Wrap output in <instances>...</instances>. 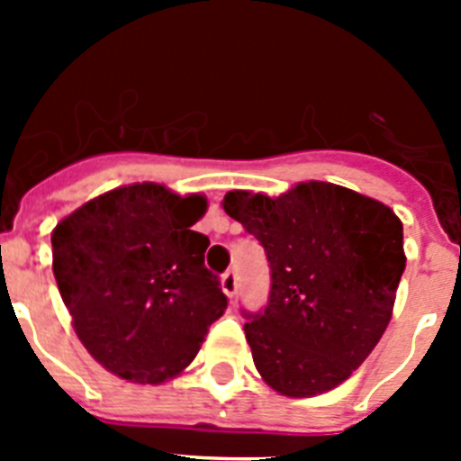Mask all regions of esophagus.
I'll return each mask as SVG.
<instances>
[{
  "label": "esophagus",
  "instance_id": "34e87169",
  "mask_svg": "<svg viewBox=\"0 0 461 461\" xmlns=\"http://www.w3.org/2000/svg\"><path fill=\"white\" fill-rule=\"evenodd\" d=\"M221 288L228 297L235 295V288H238V272L226 270L221 276Z\"/></svg>",
  "mask_w": 461,
  "mask_h": 461
}]
</instances>
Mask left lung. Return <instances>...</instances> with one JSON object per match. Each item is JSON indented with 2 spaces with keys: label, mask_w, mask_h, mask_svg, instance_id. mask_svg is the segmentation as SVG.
I'll return each mask as SVG.
<instances>
[{
  "label": "left lung",
  "mask_w": 461,
  "mask_h": 461,
  "mask_svg": "<svg viewBox=\"0 0 461 461\" xmlns=\"http://www.w3.org/2000/svg\"><path fill=\"white\" fill-rule=\"evenodd\" d=\"M221 205L270 260V303L244 323L263 381L286 397L337 388L393 319L406 267L399 217L376 198L319 180L279 195L228 191Z\"/></svg>",
  "instance_id": "1"
}]
</instances>
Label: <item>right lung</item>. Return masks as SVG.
<instances>
[{
  "mask_svg": "<svg viewBox=\"0 0 461 461\" xmlns=\"http://www.w3.org/2000/svg\"><path fill=\"white\" fill-rule=\"evenodd\" d=\"M203 194L136 182L96 195L52 228V272L89 356L115 376L161 385L180 376L228 297L191 230Z\"/></svg>",
  "mask_w": 461,
  "mask_h": 461,
  "instance_id": "add662e5",
  "label": "right lung"
}]
</instances>
